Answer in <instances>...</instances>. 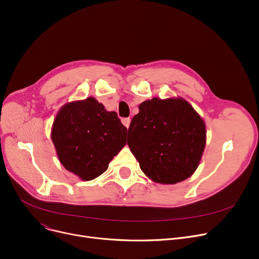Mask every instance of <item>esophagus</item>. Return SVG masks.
Segmentation results:
<instances>
[{"label":"esophagus","instance_id":"esophagus-1","mask_svg":"<svg viewBox=\"0 0 259 259\" xmlns=\"http://www.w3.org/2000/svg\"><path fill=\"white\" fill-rule=\"evenodd\" d=\"M121 122H122V125H124L126 128H129V126H130V122H131V119H130L129 117L121 118Z\"/></svg>","mask_w":259,"mask_h":259}]
</instances>
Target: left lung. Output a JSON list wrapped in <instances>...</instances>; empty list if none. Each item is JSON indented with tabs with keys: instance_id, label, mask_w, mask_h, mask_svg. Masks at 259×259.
<instances>
[{
	"instance_id": "left-lung-1",
	"label": "left lung",
	"mask_w": 259,
	"mask_h": 259,
	"mask_svg": "<svg viewBox=\"0 0 259 259\" xmlns=\"http://www.w3.org/2000/svg\"><path fill=\"white\" fill-rule=\"evenodd\" d=\"M128 129V146L151 181L173 185L197 169L206 147V125L183 98L143 102Z\"/></svg>"
}]
</instances>
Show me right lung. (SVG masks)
Here are the masks:
<instances>
[{"label":"right lung","instance_id":"add662e5","mask_svg":"<svg viewBox=\"0 0 259 259\" xmlns=\"http://www.w3.org/2000/svg\"><path fill=\"white\" fill-rule=\"evenodd\" d=\"M51 140L61 164L81 181L104 173L127 140V128L114 111L90 97L65 104L54 118Z\"/></svg>","mask_w":259,"mask_h":259}]
</instances>
